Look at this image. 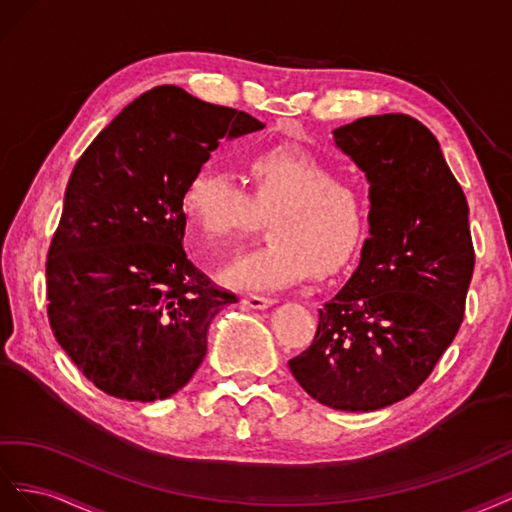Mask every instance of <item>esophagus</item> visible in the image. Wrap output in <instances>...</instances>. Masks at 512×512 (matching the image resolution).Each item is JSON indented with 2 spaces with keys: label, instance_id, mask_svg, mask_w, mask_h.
Returning a JSON list of instances; mask_svg holds the SVG:
<instances>
[{
  "label": "esophagus",
  "instance_id": "esophagus-1",
  "mask_svg": "<svg viewBox=\"0 0 512 512\" xmlns=\"http://www.w3.org/2000/svg\"><path fill=\"white\" fill-rule=\"evenodd\" d=\"M242 302L246 306H251V309H268L270 304H274V298H270V296H257V294H246L242 298Z\"/></svg>",
  "mask_w": 512,
  "mask_h": 512
}]
</instances>
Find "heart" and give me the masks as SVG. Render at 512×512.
Segmentation results:
<instances>
[{"label": "heart", "instance_id": "heart-1", "mask_svg": "<svg viewBox=\"0 0 512 512\" xmlns=\"http://www.w3.org/2000/svg\"><path fill=\"white\" fill-rule=\"evenodd\" d=\"M251 191L212 163L184 184L182 206L206 242H231L270 214V240L231 264L221 279L238 289L300 283L315 268L328 274L354 257L367 227V203L339 171L296 143H279L248 158Z\"/></svg>", "mask_w": 512, "mask_h": 512}]
</instances>
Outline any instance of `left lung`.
<instances>
[{
  "label": "left lung",
  "instance_id": "obj_1",
  "mask_svg": "<svg viewBox=\"0 0 512 512\" xmlns=\"http://www.w3.org/2000/svg\"><path fill=\"white\" fill-rule=\"evenodd\" d=\"M334 141L367 173L371 236L289 371L332 410L371 412L431 375L459 332L476 255L467 199L425 124L369 115Z\"/></svg>",
  "mask_w": 512,
  "mask_h": 512
}]
</instances>
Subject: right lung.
Returning <instances> with one entry per match:
<instances>
[{
    "label": "right lung",
    "mask_w": 512,
    "mask_h": 512,
    "mask_svg": "<svg viewBox=\"0 0 512 512\" xmlns=\"http://www.w3.org/2000/svg\"><path fill=\"white\" fill-rule=\"evenodd\" d=\"M264 128L182 87L141 94L87 145L47 253V315L77 369L111 397L167 399L238 296L184 251V184L223 137Z\"/></svg>",
    "instance_id": "obj_1"
}]
</instances>
